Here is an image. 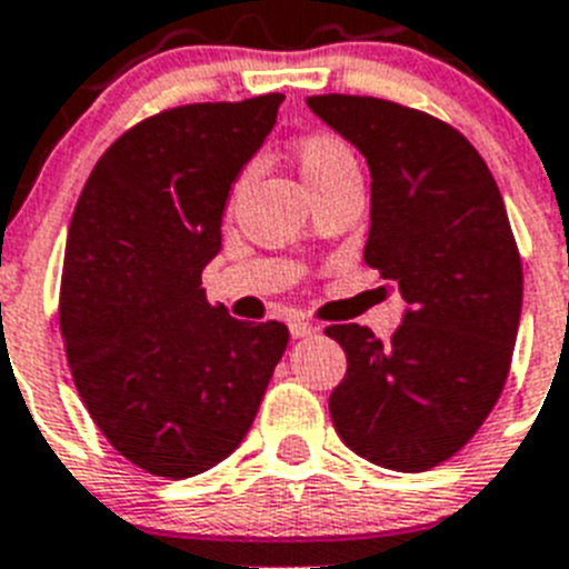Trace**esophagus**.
I'll return each instance as SVG.
<instances>
[{
	"label": "esophagus",
	"instance_id": "34e87169",
	"mask_svg": "<svg viewBox=\"0 0 569 569\" xmlns=\"http://www.w3.org/2000/svg\"><path fill=\"white\" fill-rule=\"evenodd\" d=\"M289 332H292V339H307V336H316L318 327H312L309 321H300V318H295L292 325H289Z\"/></svg>",
	"mask_w": 569,
	"mask_h": 569
}]
</instances>
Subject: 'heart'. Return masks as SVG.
Listing matches in <instances>:
<instances>
[{"instance_id": "b5f03b06", "label": "heart", "mask_w": 569, "mask_h": 569, "mask_svg": "<svg viewBox=\"0 0 569 569\" xmlns=\"http://www.w3.org/2000/svg\"><path fill=\"white\" fill-rule=\"evenodd\" d=\"M295 160H298V169L303 180H307L309 192L327 187L330 180L341 178V174L357 172V154H353V149L330 131H316L300 137L298 146H295Z\"/></svg>"}]
</instances>
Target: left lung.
<instances>
[{
    "instance_id": "1",
    "label": "left lung",
    "mask_w": 569,
    "mask_h": 569,
    "mask_svg": "<svg viewBox=\"0 0 569 569\" xmlns=\"http://www.w3.org/2000/svg\"><path fill=\"white\" fill-rule=\"evenodd\" d=\"M307 104L368 160L365 262L409 307L386 345L359 325L325 330L348 357L332 427L362 459L420 473L468 445L502 395L523 307L515 233L491 169L452 124L371 96Z\"/></svg>"
}]
</instances>
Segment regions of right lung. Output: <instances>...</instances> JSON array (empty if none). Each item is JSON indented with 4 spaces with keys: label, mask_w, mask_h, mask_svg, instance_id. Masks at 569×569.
Returning a JSON list of instances; mask_svg holds the SVG:
<instances>
[{
    "label": "right lung",
    "mask_w": 569,
    "mask_h": 569,
    "mask_svg": "<svg viewBox=\"0 0 569 569\" xmlns=\"http://www.w3.org/2000/svg\"><path fill=\"white\" fill-rule=\"evenodd\" d=\"M283 96L183 104L124 131L78 198L60 336L96 427L146 473L196 477L242 445L289 345L280 321L212 307L201 271Z\"/></svg>",
    "instance_id": "add662e5"
}]
</instances>
